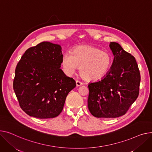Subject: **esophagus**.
I'll return each instance as SVG.
<instances>
[{
  "instance_id": "34e87169",
  "label": "esophagus",
  "mask_w": 152,
  "mask_h": 152,
  "mask_svg": "<svg viewBox=\"0 0 152 152\" xmlns=\"http://www.w3.org/2000/svg\"><path fill=\"white\" fill-rule=\"evenodd\" d=\"M76 86H77V87L83 85V83L82 82L79 81V80H76Z\"/></svg>"
}]
</instances>
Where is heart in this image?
Here are the masks:
<instances>
[{
    "label": "heart",
    "instance_id": "b5f03b06",
    "mask_svg": "<svg viewBox=\"0 0 152 152\" xmlns=\"http://www.w3.org/2000/svg\"><path fill=\"white\" fill-rule=\"evenodd\" d=\"M113 62V56L109 52L88 45L75 48L72 53H65L62 58V65L67 75H73L80 65V73L90 80H98L104 76Z\"/></svg>",
    "mask_w": 152,
    "mask_h": 152
}]
</instances>
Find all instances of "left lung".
<instances>
[{"label": "left lung", "instance_id": "1", "mask_svg": "<svg viewBox=\"0 0 152 152\" xmlns=\"http://www.w3.org/2000/svg\"><path fill=\"white\" fill-rule=\"evenodd\" d=\"M109 47L114 56L112 66L101 80L88 86V108L98 118L124 115L139 92L140 75L135 58L116 42H110Z\"/></svg>", "mask_w": 152, "mask_h": 152}]
</instances>
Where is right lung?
<instances>
[{
  "mask_svg": "<svg viewBox=\"0 0 152 152\" xmlns=\"http://www.w3.org/2000/svg\"><path fill=\"white\" fill-rule=\"evenodd\" d=\"M62 56L61 46L44 42L28 48L18 62L13 89L28 115L50 118L62 111L66 96L76 86L60 69Z\"/></svg>",
  "mask_w": 152,
  "mask_h": 152,
  "instance_id": "right-lung-1",
  "label": "right lung"
}]
</instances>
